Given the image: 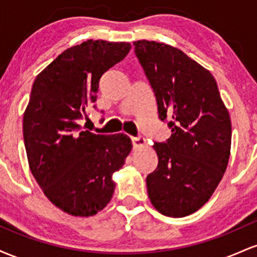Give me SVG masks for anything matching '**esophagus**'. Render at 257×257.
I'll list each match as a JSON object with an SVG mask.
<instances>
[{"label": "esophagus", "instance_id": "obj_1", "mask_svg": "<svg viewBox=\"0 0 257 257\" xmlns=\"http://www.w3.org/2000/svg\"><path fill=\"white\" fill-rule=\"evenodd\" d=\"M132 141H133V146L134 147L144 146V144H145V138L141 137V135H139V137L132 138Z\"/></svg>", "mask_w": 257, "mask_h": 257}]
</instances>
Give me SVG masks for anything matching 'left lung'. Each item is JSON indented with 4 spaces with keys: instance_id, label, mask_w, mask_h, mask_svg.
Instances as JSON below:
<instances>
[{
    "instance_id": "obj_1",
    "label": "left lung",
    "mask_w": 257,
    "mask_h": 257,
    "mask_svg": "<svg viewBox=\"0 0 257 257\" xmlns=\"http://www.w3.org/2000/svg\"><path fill=\"white\" fill-rule=\"evenodd\" d=\"M135 55L172 135L155 143L158 166L146 178L150 200L161 214L182 217L208 202L222 179L232 126L216 81L178 48L137 41Z\"/></svg>"
}]
</instances>
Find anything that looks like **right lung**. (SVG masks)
I'll return each instance as SVG.
<instances>
[{
	"mask_svg": "<svg viewBox=\"0 0 257 257\" xmlns=\"http://www.w3.org/2000/svg\"><path fill=\"white\" fill-rule=\"evenodd\" d=\"M131 48L88 40L61 53L32 85L23 120L29 166L47 198L73 216L105 208L114 191L112 175L132 150L128 135L95 134L79 125L96 101L101 76Z\"/></svg>",
	"mask_w": 257,
	"mask_h": 257,
	"instance_id": "add662e5",
	"label": "right lung"
}]
</instances>
